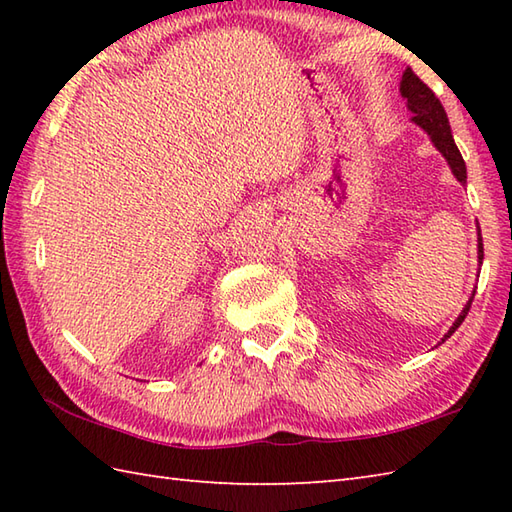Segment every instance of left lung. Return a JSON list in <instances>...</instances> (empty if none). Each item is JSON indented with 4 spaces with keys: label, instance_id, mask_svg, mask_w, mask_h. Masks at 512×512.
<instances>
[{
    "label": "left lung",
    "instance_id": "8db88e82",
    "mask_svg": "<svg viewBox=\"0 0 512 512\" xmlns=\"http://www.w3.org/2000/svg\"><path fill=\"white\" fill-rule=\"evenodd\" d=\"M400 92L402 96L407 99V105L409 110L413 112V123L420 125L424 132H427L433 140V145H436L440 149V154L447 158L451 171L455 173V178H458L462 184L466 182V165H464V158L460 154L458 145H455V140L451 136V127H449V118H447V112H444V107L440 103V99L436 94H433V90L429 88L427 83H422L418 79V74L413 72L411 68L405 70V74H402V81H400ZM477 255H480V262L484 259V244H482V235H480V244H477ZM475 297V292H473ZM473 297L469 299V303H466L462 314L458 319H455V323L449 328V332L444 334V339H449V336L460 328L462 321L466 319V314H469L471 310V303H473ZM442 339V341H444Z\"/></svg>",
    "mask_w": 512,
    "mask_h": 512
}]
</instances>
